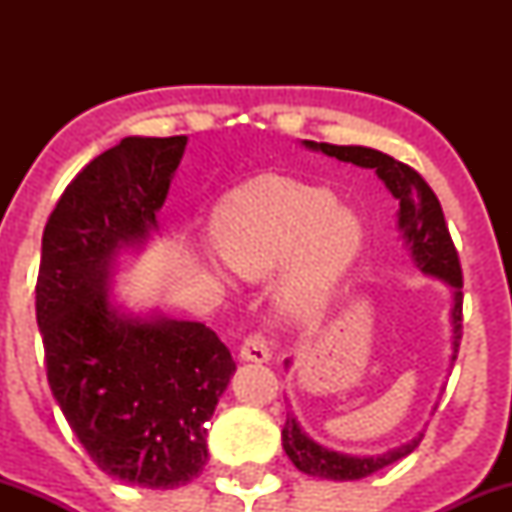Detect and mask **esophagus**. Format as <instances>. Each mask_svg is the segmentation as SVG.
Wrapping results in <instances>:
<instances>
[{"mask_svg": "<svg viewBox=\"0 0 512 512\" xmlns=\"http://www.w3.org/2000/svg\"><path fill=\"white\" fill-rule=\"evenodd\" d=\"M240 358L252 363H267L269 358H272V349H269L267 339H264L262 334H250L243 342V346H240Z\"/></svg>", "mask_w": 512, "mask_h": 512, "instance_id": "obj_1", "label": "esophagus"}]
</instances>
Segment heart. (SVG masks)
<instances>
[{"instance_id":"b5f03b06","label":"heart","mask_w":512,"mask_h":512,"mask_svg":"<svg viewBox=\"0 0 512 512\" xmlns=\"http://www.w3.org/2000/svg\"><path fill=\"white\" fill-rule=\"evenodd\" d=\"M317 187L262 175L233 190L211 221V243L233 272L264 279L286 260L279 303L315 317L363 245V226Z\"/></svg>"}]
</instances>
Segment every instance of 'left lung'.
<instances>
[{
	"instance_id": "1",
	"label": "left lung",
	"mask_w": 512,
	"mask_h": 512,
	"mask_svg": "<svg viewBox=\"0 0 512 512\" xmlns=\"http://www.w3.org/2000/svg\"><path fill=\"white\" fill-rule=\"evenodd\" d=\"M303 144L313 151H322V154L339 158V161L354 163V166L361 168H373L375 175L392 192V197L397 199L399 233H402L404 248L411 252L421 272L443 279L455 291V303H452V361H455L462 339V267L436 192L428 187V182L414 168L402 161H395V158L383 154V151L366 149V146H337L325 142ZM421 438H424V433L411 440V443L402 445V448L387 450L383 455L354 457L317 445L315 440L305 436L303 428L293 419V414H286L284 431H281V445H284L289 460L296 464V469L310 474V477L332 481H354L370 477L378 469L414 452L419 448Z\"/></svg>"
}]
</instances>
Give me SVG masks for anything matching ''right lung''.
Listing matches in <instances>:
<instances>
[{
  "label": "right lung",
  "instance_id": "right-lung-1",
  "mask_svg": "<svg viewBox=\"0 0 512 512\" xmlns=\"http://www.w3.org/2000/svg\"><path fill=\"white\" fill-rule=\"evenodd\" d=\"M187 137H127L62 192L43 231L35 317L48 383L93 462L144 489H178L209 460L207 421L231 380L202 322L127 317L110 305L122 245L156 228Z\"/></svg>",
  "mask_w": 512,
  "mask_h": 512
}]
</instances>
